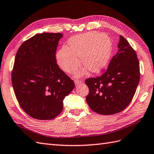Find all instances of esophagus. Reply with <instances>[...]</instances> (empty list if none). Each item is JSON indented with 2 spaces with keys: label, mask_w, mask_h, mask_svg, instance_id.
<instances>
[{
  "label": "esophagus",
  "mask_w": 154,
  "mask_h": 154,
  "mask_svg": "<svg viewBox=\"0 0 154 154\" xmlns=\"http://www.w3.org/2000/svg\"><path fill=\"white\" fill-rule=\"evenodd\" d=\"M74 82H75V84L76 85H79V84L81 83H82V81L80 80V79H75Z\"/></svg>",
  "instance_id": "obj_1"
}]
</instances>
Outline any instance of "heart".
I'll return each instance as SVG.
<instances>
[{
  "mask_svg": "<svg viewBox=\"0 0 154 154\" xmlns=\"http://www.w3.org/2000/svg\"><path fill=\"white\" fill-rule=\"evenodd\" d=\"M68 45L69 47L63 46L60 50L56 57L60 67L69 73H73L79 66L78 57L81 65L88 71H99L109 58L112 49L108 35L95 31L72 37Z\"/></svg>",
  "mask_w": 154,
  "mask_h": 154,
  "instance_id": "b5f03b06",
  "label": "heart"
}]
</instances>
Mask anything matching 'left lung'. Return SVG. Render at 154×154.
<instances>
[{
    "label": "left lung",
    "mask_w": 154,
    "mask_h": 154,
    "mask_svg": "<svg viewBox=\"0 0 154 154\" xmlns=\"http://www.w3.org/2000/svg\"><path fill=\"white\" fill-rule=\"evenodd\" d=\"M118 52L100 76L88 78L86 100L90 108L102 115H112L131 103L140 81V66L134 50L120 35Z\"/></svg>",
    "instance_id": "obj_1"
}]
</instances>
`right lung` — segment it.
<instances>
[{
  "label": "right lung",
  "instance_id": "obj_1",
  "mask_svg": "<svg viewBox=\"0 0 154 154\" xmlns=\"http://www.w3.org/2000/svg\"><path fill=\"white\" fill-rule=\"evenodd\" d=\"M63 34L42 33L27 39L17 50L12 83L20 107L38 120L52 119L62 112L63 100L75 87L56 63Z\"/></svg>",
  "mask_w": 154,
  "mask_h": 154
}]
</instances>
